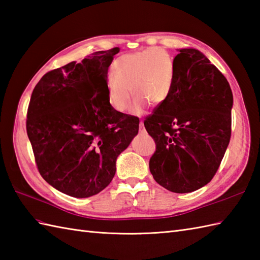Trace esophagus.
I'll return each instance as SVG.
<instances>
[{"instance_id": "34e87169", "label": "esophagus", "mask_w": 260, "mask_h": 260, "mask_svg": "<svg viewBox=\"0 0 260 260\" xmlns=\"http://www.w3.org/2000/svg\"><path fill=\"white\" fill-rule=\"evenodd\" d=\"M140 133H145V127H144V123L141 120L140 123Z\"/></svg>"}]
</instances>
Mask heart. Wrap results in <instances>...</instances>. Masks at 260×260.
I'll list each match as a JSON object with an SVG mask.
<instances>
[{"label":"heart","instance_id":"obj_1","mask_svg":"<svg viewBox=\"0 0 260 260\" xmlns=\"http://www.w3.org/2000/svg\"><path fill=\"white\" fill-rule=\"evenodd\" d=\"M175 68L172 57L162 48L125 53L114 60L112 75L106 79V92L110 106L123 113L135 98L129 112L144 113L150 103L161 105L169 99L174 85Z\"/></svg>","mask_w":260,"mask_h":260}]
</instances>
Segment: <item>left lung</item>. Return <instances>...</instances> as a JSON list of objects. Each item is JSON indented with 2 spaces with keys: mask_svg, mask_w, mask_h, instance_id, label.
<instances>
[{
  "mask_svg": "<svg viewBox=\"0 0 260 260\" xmlns=\"http://www.w3.org/2000/svg\"><path fill=\"white\" fill-rule=\"evenodd\" d=\"M174 85L144 126L156 144L150 171L159 185L189 193L208 184L231 136L234 97L229 82L204 54L179 49Z\"/></svg>",
  "mask_w": 260,
  "mask_h": 260,
  "instance_id": "1",
  "label": "left lung"
}]
</instances>
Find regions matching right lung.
<instances>
[{
	"label": "right lung",
	"instance_id": "right-lung-1",
	"mask_svg": "<svg viewBox=\"0 0 260 260\" xmlns=\"http://www.w3.org/2000/svg\"><path fill=\"white\" fill-rule=\"evenodd\" d=\"M119 48L49 71L32 91L26 133L38 170L54 189L74 198L103 191L116 159L139 133L140 120L110 106L108 67Z\"/></svg>",
	"mask_w": 260,
	"mask_h": 260
}]
</instances>
